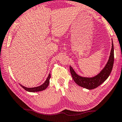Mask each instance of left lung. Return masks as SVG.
<instances>
[{"label": "left lung", "instance_id": "obj_1", "mask_svg": "<svg viewBox=\"0 0 122 122\" xmlns=\"http://www.w3.org/2000/svg\"><path fill=\"white\" fill-rule=\"evenodd\" d=\"M112 48L107 62L100 72L94 77H81L76 73L73 68L71 66H70L72 77L76 84L87 89H94L102 84L108 78L112 70L114 63V48L112 41Z\"/></svg>", "mask_w": 122, "mask_h": 122}]
</instances>
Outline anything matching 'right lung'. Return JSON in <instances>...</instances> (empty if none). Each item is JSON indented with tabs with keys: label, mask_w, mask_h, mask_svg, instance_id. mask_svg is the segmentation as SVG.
Segmentation results:
<instances>
[{
	"label": "right lung",
	"mask_w": 122,
	"mask_h": 122,
	"mask_svg": "<svg viewBox=\"0 0 122 122\" xmlns=\"http://www.w3.org/2000/svg\"><path fill=\"white\" fill-rule=\"evenodd\" d=\"M51 77V74L49 73L48 75V77H47L46 81H45V82L43 83V84L40 85V86L34 87V88H27V87H25L23 85L20 84L21 86L22 87V88L24 89L25 90H26L27 92H41V91H43L44 90L46 89L47 87L48 86L49 84V80Z\"/></svg>",
	"instance_id": "right-lung-1"
}]
</instances>
